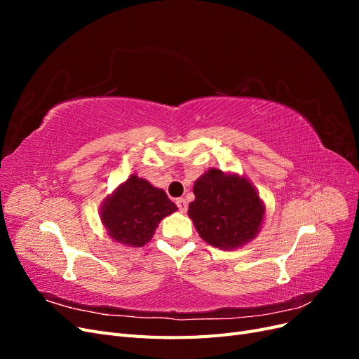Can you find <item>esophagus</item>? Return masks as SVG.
<instances>
[{"label": "esophagus", "instance_id": "1", "mask_svg": "<svg viewBox=\"0 0 359 359\" xmlns=\"http://www.w3.org/2000/svg\"><path fill=\"white\" fill-rule=\"evenodd\" d=\"M175 203H177L178 210H180L181 212H186V211H187V201L184 199V198H178V199L175 201Z\"/></svg>", "mask_w": 359, "mask_h": 359}]
</instances>
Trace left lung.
Listing matches in <instances>:
<instances>
[{"label":"left lung","instance_id":"left-lung-1","mask_svg":"<svg viewBox=\"0 0 359 359\" xmlns=\"http://www.w3.org/2000/svg\"><path fill=\"white\" fill-rule=\"evenodd\" d=\"M189 217L205 243L235 250L257 236L265 219V203L247 177L208 169L193 186Z\"/></svg>","mask_w":359,"mask_h":359}]
</instances>
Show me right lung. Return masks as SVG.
Segmentation results:
<instances>
[{"instance_id":"1","label":"right lung","mask_w":359,"mask_h":359,"mask_svg":"<svg viewBox=\"0 0 359 359\" xmlns=\"http://www.w3.org/2000/svg\"><path fill=\"white\" fill-rule=\"evenodd\" d=\"M177 210L165 190L132 175L103 201L100 220L114 241L127 247H144L158 223Z\"/></svg>"}]
</instances>
